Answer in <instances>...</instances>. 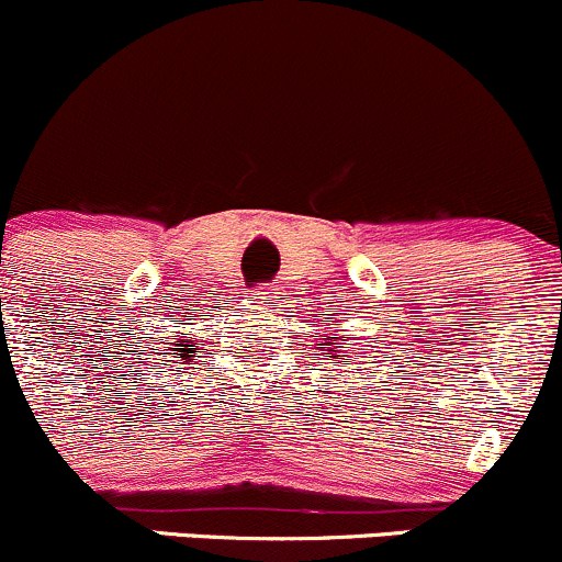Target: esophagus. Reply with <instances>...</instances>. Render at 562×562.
Wrapping results in <instances>:
<instances>
[{"label":"esophagus","mask_w":562,"mask_h":562,"mask_svg":"<svg viewBox=\"0 0 562 562\" xmlns=\"http://www.w3.org/2000/svg\"><path fill=\"white\" fill-rule=\"evenodd\" d=\"M259 300H262V303H273V297H276V289L273 286H259Z\"/></svg>","instance_id":"obj_1"}]
</instances>
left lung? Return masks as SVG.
Listing matches in <instances>:
<instances>
[{
	"label": "left lung",
	"instance_id": "1",
	"mask_svg": "<svg viewBox=\"0 0 562 562\" xmlns=\"http://www.w3.org/2000/svg\"><path fill=\"white\" fill-rule=\"evenodd\" d=\"M322 340H329V337H322ZM318 346H327V342H318ZM337 348H340V342H335Z\"/></svg>",
	"mask_w": 562,
	"mask_h": 562
}]
</instances>
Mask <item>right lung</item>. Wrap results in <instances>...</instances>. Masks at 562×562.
Listing matches in <instances>:
<instances>
[{"label":"right lung","mask_w":562,"mask_h":562,"mask_svg":"<svg viewBox=\"0 0 562 562\" xmlns=\"http://www.w3.org/2000/svg\"><path fill=\"white\" fill-rule=\"evenodd\" d=\"M177 359H190V353H195V340H177Z\"/></svg>","instance_id":"1"}]
</instances>
